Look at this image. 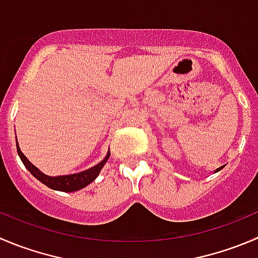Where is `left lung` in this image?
I'll use <instances>...</instances> for the list:
<instances>
[{
  "label": "left lung",
  "instance_id": "obj_1",
  "mask_svg": "<svg viewBox=\"0 0 258 258\" xmlns=\"http://www.w3.org/2000/svg\"><path fill=\"white\" fill-rule=\"evenodd\" d=\"M223 167H224V165H223V166L218 167V169H217V170H216V171H214V172H218V171H221V170H222V169H223Z\"/></svg>",
  "mask_w": 258,
  "mask_h": 258
}]
</instances>
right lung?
<instances>
[{"label": "right lung", "instance_id": "right-lung-1", "mask_svg": "<svg viewBox=\"0 0 258 258\" xmlns=\"http://www.w3.org/2000/svg\"><path fill=\"white\" fill-rule=\"evenodd\" d=\"M16 149L22 164L25 165V167H26V169L29 170V171L31 172V174L39 180V181H41L42 184L46 185V186L50 187V189L59 190V191H64V192L77 191V190L83 189V187H86L87 185L91 184L92 181H94L96 177L99 175V172H101L102 167L104 166L107 160L109 159V155H111V152L108 151L101 162H98L97 165L92 166L91 169L84 170V171L76 172V174H69V175H60V176H49V175L40 171V170L37 169L35 165H32L31 162L29 161V159L22 154L21 150H20L19 144H17V139H16Z\"/></svg>", "mask_w": 258, "mask_h": 258}]
</instances>
